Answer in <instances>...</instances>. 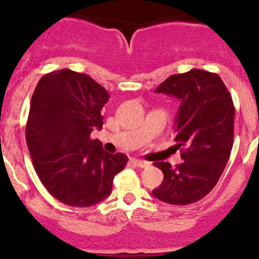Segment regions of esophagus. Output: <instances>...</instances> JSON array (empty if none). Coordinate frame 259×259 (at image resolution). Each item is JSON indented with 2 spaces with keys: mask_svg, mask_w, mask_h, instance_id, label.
I'll list each match as a JSON object with an SVG mask.
<instances>
[{
  "mask_svg": "<svg viewBox=\"0 0 259 259\" xmlns=\"http://www.w3.org/2000/svg\"><path fill=\"white\" fill-rule=\"evenodd\" d=\"M133 162L136 164L138 167H140V168H147V167L151 166V163L147 161H143V160H133Z\"/></svg>",
  "mask_w": 259,
  "mask_h": 259,
  "instance_id": "obj_1",
  "label": "esophagus"
}]
</instances>
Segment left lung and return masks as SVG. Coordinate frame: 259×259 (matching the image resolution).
Wrapping results in <instances>:
<instances>
[{"instance_id":"obj_1","label":"left lung","mask_w":259,"mask_h":259,"mask_svg":"<svg viewBox=\"0 0 259 259\" xmlns=\"http://www.w3.org/2000/svg\"><path fill=\"white\" fill-rule=\"evenodd\" d=\"M156 93L180 99L175 119V141L184 162L173 168L156 162L163 181L153 197L173 205H188L217 186L234 145L235 107L218 73L192 69L169 76Z\"/></svg>"}]
</instances>
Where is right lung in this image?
Listing matches in <instances>:
<instances>
[{"mask_svg":"<svg viewBox=\"0 0 259 259\" xmlns=\"http://www.w3.org/2000/svg\"><path fill=\"white\" fill-rule=\"evenodd\" d=\"M107 90L84 73L62 69L39 79L30 101L25 140L48 192L70 206H92L109 197L126 166L124 153L104 151L91 139L102 129Z\"/></svg>","mask_w":259,"mask_h":259,"instance_id":"1","label":"right lung"}]
</instances>
